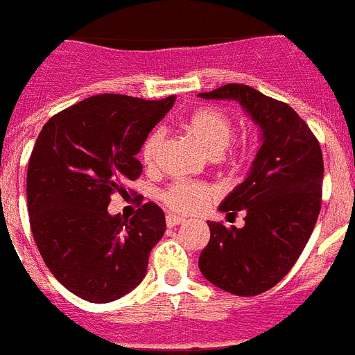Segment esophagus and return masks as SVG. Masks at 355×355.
<instances>
[{
  "instance_id": "34e87169",
  "label": "esophagus",
  "mask_w": 355,
  "mask_h": 355,
  "mask_svg": "<svg viewBox=\"0 0 355 355\" xmlns=\"http://www.w3.org/2000/svg\"><path fill=\"white\" fill-rule=\"evenodd\" d=\"M182 223H184V218L177 217V215H168V217H166V224H168L169 227L178 226V224H182Z\"/></svg>"
}]
</instances>
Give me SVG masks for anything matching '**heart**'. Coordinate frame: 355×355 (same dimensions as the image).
I'll return each instance as SVG.
<instances>
[{
	"instance_id": "heart-1",
	"label": "heart",
	"mask_w": 355,
	"mask_h": 355,
	"mask_svg": "<svg viewBox=\"0 0 355 355\" xmlns=\"http://www.w3.org/2000/svg\"><path fill=\"white\" fill-rule=\"evenodd\" d=\"M186 131L198 144V148L211 158L220 157L233 137L232 120L227 118L226 112L215 107H202L193 112L186 120ZM160 138L162 135L155 131L144 142L142 158L148 166L157 160ZM209 200H211V189L206 186H197V184H173L168 191L164 193V202L180 213L198 211Z\"/></svg>"
}]
</instances>
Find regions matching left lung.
<instances>
[{
	"mask_svg": "<svg viewBox=\"0 0 355 355\" xmlns=\"http://www.w3.org/2000/svg\"><path fill=\"white\" fill-rule=\"evenodd\" d=\"M198 96L237 102L261 129V148L244 182L218 206L233 217L244 211V226L207 220L211 235L198 257L211 284L252 297L292 270L312 235L321 211V146L290 105L250 85L227 83Z\"/></svg>",
	"mask_w": 355,
	"mask_h": 355,
	"instance_id": "1",
	"label": "left lung"
}]
</instances>
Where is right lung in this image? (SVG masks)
Here are the masks:
<instances>
[{
    "instance_id": "right-lung-1",
    "label": "right lung",
    "mask_w": 355,
    "mask_h": 355,
    "mask_svg": "<svg viewBox=\"0 0 355 355\" xmlns=\"http://www.w3.org/2000/svg\"><path fill=\"white\" fill-rule=\"evenodd\" d=\"M177 98L98 94L58 112L28 160L27 206L36 246L54 277L78 297L111 302L142 282L166 232L157 204L129 220L111 215V193L142 173L137 160L151 129Z\"/></svg>"
}]
</instances>
